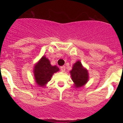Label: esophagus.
I'll use <instances>...</instances> for the list:
<instances>
[{"label": "esophagus", "instance_id": "esophagus-1", "mask_svg": "<svg viewBox=\"0 0 123 123\" xmlns=\"http://www.w3.org/2000/svg\"><path fill=\"white\" fill-rule=\"evenodd\" d=\"M65 69H66V67L65 66H62V67H61V70L62 72L65 71Z\"/></svg>", "mask_w": 123, "mask_h": 123}]
</instances>
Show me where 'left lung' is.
I'll list each match as a JSON object with an SVG mask.
<instances>
[{"label": "left lung", "mask_w": 123, "mask_h": 123, "mask_svg": "<svg viewBox=\"0 0 123 123\" xmlns=\"http://www.w3.org/2000/svg\"><path fill=\"white\" fill-rule=\"evenodd\" d=\"M70 73L75 88H80L88 82L89 78L88 70L83 67L80 61L74 64L72 69Z\"/></svg>", "instance_id": "1"}]
</instances>
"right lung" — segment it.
<instances>
[{
  "label": "right lung",
  "mask_w": 123,
  "mask_h": 123,
  "mask_svg": "<svg viewBox=\"0 0 123 123\" xmlns=\"http://www.w3.org/2000/svg\"><path fill=\"white\" fill-rule=\"evenodd\" d=\"M59 70L56 66H51L49 59L43 56L39 61L35 64L34 68L35 81L40 86H45L51 80L55 73Z\"/></svg>",
  "instance_id": "right-lung-1"
}]
</instances>
